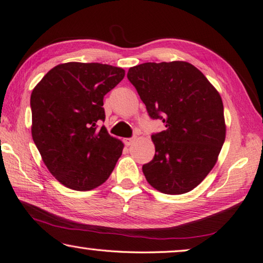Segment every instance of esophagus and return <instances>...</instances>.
Instances as JSON below:
<instances>
[{
  "instance_id": "1",
  "label": "esophagus",
  "mask_w": 263,
  "mask_h": 263,
  "mask_svg": "<svg viewBox=\"0 0 263 263\" xmlns=\"http://www.w3.org/2000/svg\"><path fill=\"white\" fill-rule=\"evenodd\" d=\"M135 140H136V136H133V137H130V138H126L125 140V144L126 145H132L134 142H135Z\"/></svg>"
}]
</instances>
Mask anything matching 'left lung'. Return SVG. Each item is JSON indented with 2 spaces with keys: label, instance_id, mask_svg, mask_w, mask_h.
I'll return each mask as SVG.
<instances>
[{
  "label": "left lung",
  "instance_id": "1",
  "mask_svg": "<svg viewBox=\"0 0 263 263\" xmlns=\"http://www.w3.org/2000/svg\"><path fill=\"white\" fill-rule=\"evenodd\" d=\"M127 78L148 117L165 126L151 136L156 155L142 167L146 181L167 195L195 189L214 167L226 140L220 93L186 62L144 63L130 67Z\"/></svg>",
  "mask_w": 263,
  "mask_h": 263
}]
</instances>
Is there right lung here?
Listing matches in <instances>:
<instances>
[{"mask_svg":"<svg viewBox=\"0 0 263 263\" xmlns=\"http://www.w3.org/2000/svg\"><path fill=\"white\" fill-rule=\"evenodd\" d=\"M125 77L120 67L65 63L43 77L31 95L32 136L49 172L67 187L91 190L111 175L121 141L106 128L103 100Z\"/></svg>","mask_w":263,"mask_h":263,"instance_id":"right-lung-1","label":"right lung"}]
</instances>
